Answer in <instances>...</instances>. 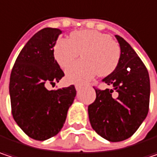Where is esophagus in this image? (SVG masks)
<instances>
[{
  "instance_id": "34e87169",
  "label": "esophagus",
  "mask_w": 157,
  "mask_h": 157,
  "mask_svg": "<svg viewBox=\"0 0 157 157\" xmlns=\"http://www.w3.org/2000/svg\"><path fill=\"white\" fill-rule=\"evenodd\" d=\"M75 88H76V90L77 91H79L80 89H81V86L80 85H75Z\"/></svg>"
}]
</instances>
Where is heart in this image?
Here are the masks:
<instances>
[{
  "label": "heart",
  "mask_w": 157,
  "mask_h": 157,
  "mask_svg": "<svg viewBox=\"0 0 157 157\" xmlns=\"http://www.w3.org/2000/svg\"><path fill=\"white\" fill-rule=\"evenodd\" d=\"M80 54L83 61L66 71L70 83L83 84L97 73L105 77L113 72L121 58V49L110 36L96 30L75 31L71 39L60 38L54 46L55 60L63 69L71 66Z\"/></svg>",
  "instance_id": "1"
}]
</instances>
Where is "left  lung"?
<instances>
[{
    "instance_id": "obj_1",
    "label": "left lung",
    "mask_w": 157,
    "mask_h": 157,
    "mask_svg": "<svg viewBox=\"0 0 157 157\" xmlns=\"http://www.w3.org/2000/svg\"><path fill=\"white\" fill-rule=\"evenodd\" d=\"M121 58L116 69L102 81L112 89H95V102L88 105V117L93 129L110 142L131 137L146 119L150 97L149 75L140 58L122 37L115 35ZM115 90L114 99L111 93Z\"/></svg>"
}]
</instances>
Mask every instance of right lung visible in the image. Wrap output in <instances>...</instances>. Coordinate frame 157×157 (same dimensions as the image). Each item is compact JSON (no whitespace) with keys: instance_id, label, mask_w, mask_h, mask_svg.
Masks as SVG:
<instances>
[{"instance_id":"right-lung-1","label":"right lung","mask_w":157,"mask_h":157,"mask_svg":"<svg viewBox=\"0 0 157 157\" xmlns=\"http://www.w3.org/2000/svg\"><path fill=\"white\" fill-rule=\"evenodd\" d=\"M62 30L45 28L36 33L19 52L10 78L12 115L18 127L36 140L57 135L76 96L71 85L48 90L64 73L54 59L53 47Z\"/></svg>"}]
</instances>
